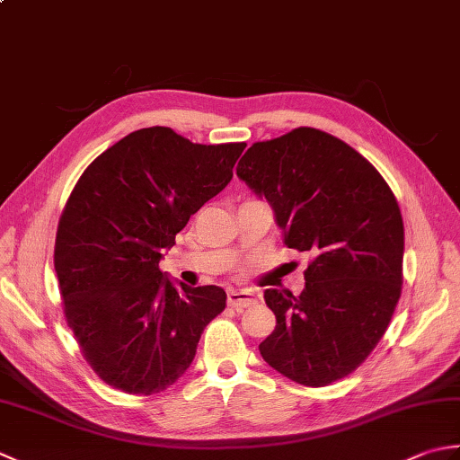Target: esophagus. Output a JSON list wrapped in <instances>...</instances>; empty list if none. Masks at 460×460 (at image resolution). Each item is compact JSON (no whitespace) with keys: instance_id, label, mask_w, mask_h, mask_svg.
<instances>
[{"instance_id":"obj_1","label":"esophagus","mask_w":460,"mask_h":460,"mask_svg":"<svg viewBox=\"0 0 460 460\" xmlns=\"http://www.w3.org/2000/svg\"><path fill=\"white\" fill-rule=\"evenodd\" d=\"M257 300H259V295H255L252 290H229L227 295V305L237 310L257 305Z\"/></svg>"}]
</instances>
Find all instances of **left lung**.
<instances>
[{
  "mask_svg": "<svg viewBox=\"0 0 460 460\" xmlns=\"http://www.w3.org/2000/svg\"><path fill=\"white\" fill-rule=\"evenodd\" d=\"M237 175L272 205L285 245L312 257L298 296L265 290L277 328L261 356L296 384H334L374 351L402 296L395 195L359 152L308 126L252 144Z\"/></svg>",
  "mask_w": 460,
  "mask_h": 460,
  "instance_id": "1",
  "label": "left lung"
}]
</instances>
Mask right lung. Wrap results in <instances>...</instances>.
Here are the masks:
<instances>
[{
    "instance_id": "1",
    "label": "right lung",
    "mask_w": 460,
    "mask_h": 460,
    "mask_svg": "<svg viewBox=\"0 0 460 460\" xmlns=\"http://www.w3.org/2000/svg\"><path fill=\"white\" fill-rule=\"evenodd\" d=\"M245 146L142 128L93 160L68 195L53 255L65 320L86 364L119 392L154 395L175 384L225 310L223 288L175 287L160 259L231 181Z\"/></svg>"
}]
</instances>
